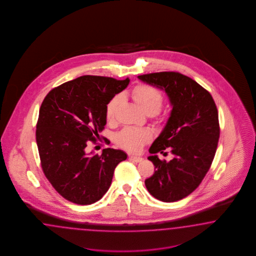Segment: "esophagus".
Wrapping results in <instances>:
<instances>
[{
	"mask_svg": "<svg viewBox=\"0 0 256 256\" xmlns=\"http://www.w3.org/2000/svg\"><path fill=\"white\" fill-rule=\"evenodd\" d=\"M130 160L132 162H140L144 158H140V156H130Z\"/></svg>",
	"mask_w": 256,
	"mask_h": 256,
	"instance_id": "34e87169",
	"label": "esophagus"
}]
</instances>
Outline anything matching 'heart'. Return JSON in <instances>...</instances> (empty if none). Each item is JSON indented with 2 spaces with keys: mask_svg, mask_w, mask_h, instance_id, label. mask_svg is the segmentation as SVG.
<instances>
[{
  "mask_svg": "<svg viewBox=\"0 0 256 256\" xmlns=\"http://www.w3.org/2000/svg\"><path fill=\"white\" fill-rule=\"evenodd\" d=\"M132 100L146 114L158 116L164 102V94L156 87L150 84H138L132 90ZM119 98L114 96L105 106V118L108 123L114 120ZM152 138L148 130L126 128L116 136V144L130 152H138L140 148Z\"/></svg>",
  "mask_w": 256,
  "mask_h": 256,
  "instance_id": "heart-1",
  "label": "heart"
}]
</instances>
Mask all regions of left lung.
<instances>
[{
    "instance_id": "8db88e82",
    "label": "left lung",
    "mask_w": 256,
    "mask_h": 256,
    "mask_svg": "<svg viewBox=\"0 0 256 256\" xmlns=\"http://www.w3.org/2000/svg\"><path fill=\"white\" fill-rule=\"evenodd\" d=\"M140 80L164 89L172 105L162 134L149 148L155 166L146 179L148 192L158 200L176 202L201 184L214 160L220 138L218 114L210 92L194 80L176 71L138 76ZM170 150L175 156L167 163L155 155Z\"/></svg>"
}]
</instances>
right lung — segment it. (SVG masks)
Here are the masks:
<instances>
[{
  "instance_id": "1",
  "label": "right lung",
  "mask_w": 256,
  "mask_h": 256,
  "mask_svg": "<svg viewBox=\"0 0 256 256\" xmlns=\"http://www.w3.org/2000/svg\"><path fill=\"white\" fill-rule=\"evenodd\" d=\"M130 82L86 75L52 89L41 104L36 138L40 164L46 179L66 200L91 204L110 186L114 172L126 154L105 148L88 156L90 142L98 144L106 124L105 106Z\"/></svg>"
}]
</instances>
